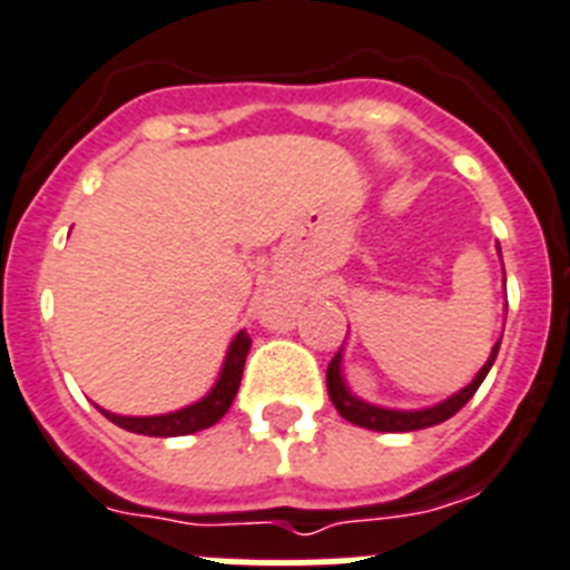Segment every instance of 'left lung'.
Returning a JSON list of instances; mask_svg holds the SVG:
<instances>
[{
  "mask_svg": "<svg viewBox=\"0 0 570 570\" xmlns=\"http://www.w3.org/2000/svg\"><path fill=\"white\" fill-rule=\"evenodd\" d=\"M499 353V341L493 344L491 358L484 364L482 370L476 373V379L470 381L468 387L459 390L456 395H450L448 402L435 404L430 410H415V413H402V410H384V407H373V404L358 402L355 395H350V390L344 387V379H341V350L333 355L330 361V367H326V390H330V399H333L335 410L344 415L346 422L358 424V428L367 430H381V433H407V430H424L433 428V424L448 422L450 415H456L464 404L473 399V393L479 390V384L484 381L488 370L493 367V361H497Z\"/></svg>",
  "mask_w": 570,
  "mask_h": 570,
  "instance_id": "obj_1",
  "label": "left lung"
}]
</instances>
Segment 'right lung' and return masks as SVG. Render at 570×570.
Instances as JSON below:
<instances>
[{"mask_svg":"<svg viewBox=\"0 0 570 570\" xmlns=\"http://www.w3.org/2000/svg\"><path fill=\"white\" fill-rule=\"evenodd\" d=\"M249 346L252 338L246 330L235 335L229 346V355H226V364H224V373L217 379V384L212 387V393L203 399V402L191 404V407H183L177 413H168V415H114L106 413L108 422H114L117 428L122 430H131V433H140V435H189L197 433V430H206L212 428L215 422H220L226 415V410L232 407L235 402L237 387H240V375H244V364H246V355H249Z\"/></svg>","mask_w":570,"mask_h":570,"instance_id":"right-lung-1","label":"right lung"}]
</instances>
